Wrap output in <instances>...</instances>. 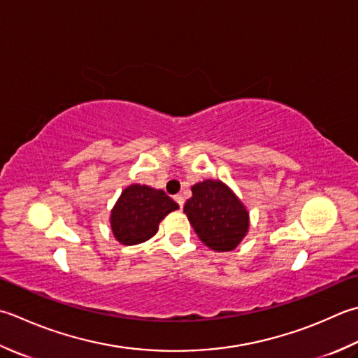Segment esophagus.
<instances>
[{
  "instance_id": "esophagus-1",
  "label": "esophagus",
  "mask_w": 358,
  "mask_h": 358,
  "mask_svg": "<svg viewBox=\"0 0 358 358\" xmlns=\"http://www.w3.org/2000/svg\"><path fill=\"white\" fill-rule=\"evenodd\" d=\"M173 199H175V201L178 203V206H180V208H183V206H185V197H183V195L178 194V195H175Z\"/></svg>"
}]
</instances>
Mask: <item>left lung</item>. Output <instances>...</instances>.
Returning a JSON list of instances; mask_svg holds the SVG:
<instances>
[{"label": "left lung", "instance_id": "1", "mask_svg": "<svg viewBox=\"0 0 358 358\" xmlns=\"http://www.w3.org/2000/svg\"><path fill=\"white\" fill-rule=\"evenodd\" d=\"M200 241L214 251L234 250L250 227L241 200L222 181L206 180L192 186L183 208Z\"/></svg>", "mask_w": 358, "mask_h": 358}]
</instances>
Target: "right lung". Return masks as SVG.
I'll list each match as a JSON object with an SVG mask.
<instances>
[{"label": "right lung", "mask_w": 358, "mask_h": 358, "mask_svg": "<svg viewBox=\"0 0 358 358\" xmlns=\"http://www.w3.org/2000/svg\"><path fill=\"white\" fill-rule=\"evenodd\" d=\"M175 209L178 205L164 191L131 185L124 189L111 211V231L124 245L145 242L155 236L159 222Z\"/></svg>", "instance_id": "add662e5"}]
</instances>
